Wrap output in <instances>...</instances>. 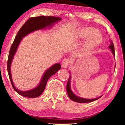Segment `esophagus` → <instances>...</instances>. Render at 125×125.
<instances>
[{"instance_id":"1","label":"esophagus","mask_w":125,"mask_h":125,"mask_svg":"<svg viewBox=\"0 0 125 125\" xmlns=\"http://www.w3.org/2000/svg\"><path fill=\"white\" fill-rule=\"evenodd\" d=\"M70 62H71V61H70L69 59H68V58H65V59H64L62 60V63H61L62 68H66L70 64Z\"/></svg>"}]
</instances>
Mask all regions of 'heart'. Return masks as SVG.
<instances>
[{"label": "heart", "instance_id": "1", "mask_svg": "<svg viewBox=\"0 0 125 125\" xmlns=\"http://www.w3.org/2000/svg\"><path fill=\"white\" fill-rule=\"evenodd\" d=\"M78 38L88 39L83 45V50L89 51L99 45L102 41V36L96 28L86 27L78 31Z\"/></svg>", "mask_w": 125, "mask_h": 125}]
</instances>
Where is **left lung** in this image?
<instances>
[{
  "label": "left lung",
  "mask_w": 125,
  "mask_h": 125,
  "mask_svg": "<svg viewBox=\"0 0 125 125\" xmlns=\"http://www.w3.org/2000/svg\"><path fill=\"white\" fill-rule=\"evenodd\" d=\"M109 48L111 49V51H112L114 57H115V51H114V46L113 44V42H111V43L110 44V45L109 46ZM71 73H70V76L69 78V80H68V83H67V85H66V90H67V93H68V95L69 97L70 98L71 100H72L73 101L77 102H79V103H87V102H93L94 101H95L97 100H98L101 97V96H100L99 97H97L96 98H94V99H86V98H81V97H80L76 95V94H74L73 93V92H72V90H71Z\"/></svg>",
  "instance_id": "obj_1"
}]
</instances>
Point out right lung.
<instances>
[{"mask_svg":"<svg viewBox=\"0 0 125 125\" xmlns=\"http://www.w3.org/2000/svg\"><path fill=\"white\" fill-rule=\"evenodd\" d=\"M61 18L59 17L54 16H41L37 17H32L29 19L21 27L17 33L16 36L13 41V44H12L11 48H10L9 55L7 61V71L9 75V77L11 81L12 86L13 89L18 94L21 95V96L28 98H35L42 94V92L45 89L46 85L49 78L52 75L55 74L57 71L61 69V65L60 63H56L54 64L49 69H48L45 72L44 74L42 75V80L39 83V85L36 88L32 89L27 90V91H21L17 89L15 86L12 79L11 72V65L13 58L16 53L18 46L20 42H21L22 39L25 36L30 34L31 32H33L35 31L44 30L47 28H51L54 24L60 21Z\"/></svg>","mask_w":125,"mask_h":125,"instance_id":"add662e5","label":"right lung"}]
</instances>
